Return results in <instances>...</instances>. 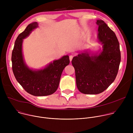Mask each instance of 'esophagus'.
Instances as JSON below:
<instances>
[{
    "instance_id": "obj_1",
    "label": "esophagus",
    "mask_w": 133,
    "mask_h": 133,
    "mask_svg": "<svg viewBox=\"0 0 133 133\" xmlns=\"http://www.w3.org/2000/svg\"><path fill=\"white\" fill-rule=\"evenodd\" d=\"M72 58H73V56L72 55H70L69 56V60L70 62H71L72 59Z\"/></svg>"
}]
</instances>
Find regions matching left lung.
Returning <instances> with one entry per match:
<instances>
[{"mask_svg": "<svg viewBox=\"0 0 133 133\" xmlns=\"http://www.w3.org/2000/svg\"><path fill=\"white\" fill-rule=\"evenodd\" d=\"M98 42L103 50L90 56L79 53L72 58L78 89L85 94H98L115 81L121 63L119 44L115 34L102 20H97Z\"/></svg>", "mask_w": 133, "mask_h": 133, "instance_id": "1", "label": "left lung"}]
</instances>
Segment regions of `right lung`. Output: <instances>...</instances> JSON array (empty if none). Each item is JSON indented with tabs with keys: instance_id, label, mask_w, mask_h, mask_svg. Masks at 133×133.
Instances as JSON below:
<instances>
[{
	"instance_id": "right-lung-1",
	"label": "right lung",
	"mask_w": 133,
	"mask_h": 133,
	"mask_svg": "<svg viewBox=\"0 0 133 133\" xmlns=\"http://www.w3.org/2000/svg\"><path fill=\"white\" fill-rule=\"evenodd\" d=\"M38 25L37 22L30 24L17 37L11 55L12 68L16 80L27 92L35 96H44L52 94L57 89L62 72L70 61L66 55L42 69L34 70L26 65L22 52L23 39Z\"/></svg>"
}]
</instances>
